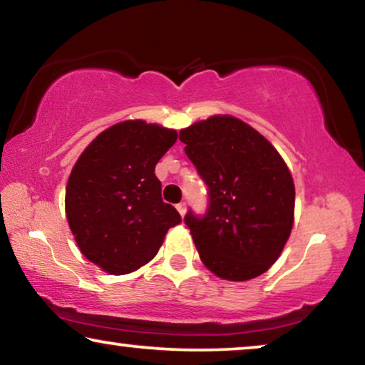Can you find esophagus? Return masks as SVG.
<instances>
[{"mask_svg":"<svg viewBox=\"0 0 365 365\" xmlns=\"http://www.w3.org/2000/svg\"><path fill=\"white\" fill-rule=\"evenodd\" d=\"M177 210H178V213L182 215H185V212H187V203H183V202H180V203H177Z\"/></svg>","mask_w":365,"mask_h":365,"instance_id":"34e87169","label":"esophagus"}]
</instances>
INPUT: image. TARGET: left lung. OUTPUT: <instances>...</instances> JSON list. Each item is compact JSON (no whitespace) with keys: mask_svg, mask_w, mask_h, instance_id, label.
Segmentation results:
<instances>
[{"mask_svg":"<svg viewBox=\"0 0 365 365\" xmlns=\"http://www.w3.org/2000/svg\"><path fill=\"white\" fill-rule=\"evenodd\" d=\"M185 153L208 187L203 215L185 225L200 259L220 278L246 281L278 259L294 220V182L278 150L245 122L215 115L180 130Z\"/></svg>","mask_w":365,"mask_h":365,"instance_id":"obj_1","label":"left lung"}]
</instances>
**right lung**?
<instances>
[{
  "label": "right lung",
  "mask_w": 365,
  "mask_h": 365,
  "mask_svg": "<svg viewBox=\"0 0 365 365\" xmlns=\"http://www.w3.org/2000/svg\"><path fill=\"white\" fill-rule=\"evenodd\" d=\"M175 142V130L127 120L99 133L76 162L66 217L82 255L109 274L147 264L168 228L180 223L155 177L157 162Z\"/></svg>",
  "instance_id": "right-lung-1"
}]
</instances>
